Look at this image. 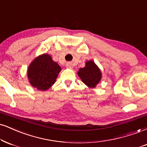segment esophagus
Returning a JSON list of instances; mask_svg holds the SVG:
<instances>
[{"label": "esophagus", "mask_w": 147, "mask_h": 147, "mask_svg": "<svg viewBox=\"0 0 147 147\" xmlns=\"http://www.w3.org/2000/svg\"><path fill=\"white\" fill-rule=\"evenodd\" d=\"M66 67L68 68H73V66H72V63L68 62V63H66Z\"/></svg>", "instance_id": "esophagus-1"}]
</instances>
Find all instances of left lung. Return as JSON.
Instances as JSON below:
<instances>
[{
  "label": "left lung",
  "instance_id": "8db88e82",
  "mask_svg": "<svg viewBox=\"0 0 147 147\" xmlns=\"http://www.w3.org/2000/svg\"><path fill=\"white\" fill-rule=\"evenodd\" d=\"M77 74L81 81L90 88L96 87L102 76L100 69L93 61H86V66L79 69Z\"/></svg>",
  "mask_w": 147,
  "mask_h": 147
}]
</instances>
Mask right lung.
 I'll return each instance as SVG.
<instances>
[{
    "mask_svg": "<svg viewBox=\"0 0 147 147\" xmlns=\"http://www.w3.org/2000/svg\"><path fill=\"white\" fill-rule=\"evenodd\" d=\"M61 68L48 54L38 56L29 65L28 79L33 87L39 90L49 89L55 82Z\"/></svg>",
    "mask_w": 147,
    "mask_h": 147,
    "instance_id": "1",
    "label": "right lung"
}]
</instances>
